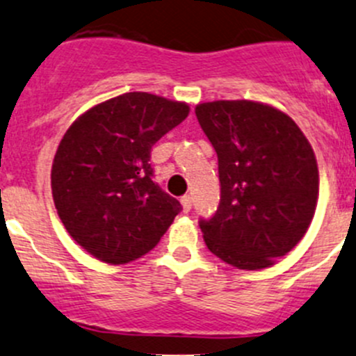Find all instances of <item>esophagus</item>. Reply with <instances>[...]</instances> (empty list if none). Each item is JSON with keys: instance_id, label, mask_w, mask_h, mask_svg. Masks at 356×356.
Returning <instances> with one entry per match:
<instances>
[{"instance_id": "esophagus-1", "label": "esophagus", "mask_w": 356, "mask_h": 356, "mask_svg": "<svg viewBox=\"0 0 356 356\" xmlns=\"http://www.w3.org/2000/svg\"><path fill=\"white\" fill-rule=\"evenodd\" d=\"M179 202H181L183 213H188V211L192 209V197L190 195H183L181 199H179Z\"/></svg>"}]
</instances>
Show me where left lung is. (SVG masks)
I'll use <instances>...</instances> for the list:
<instances>
[{"label":"left lung","mask_w":356,"mask_h":356,"mask_svg":"<svg viewBox=\"0 0 356 356\" xmlns=\"http://www.w3.org/2000/svg\"><path fill=\"white\" fill-rule=\"evenodd\" d=\"M218 156L221 195L200 220L207 249L241 270L268 268L305 237L318 200V168L296 122L252 100L195 107Z\"/></svg>","instance_id":"obj_1"}]
</instances>
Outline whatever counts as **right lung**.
Returning <instances> with one entry per match:
<instances>
[{"label":"right lung","instance_id":"add662e5","mask_svg":"<svg viewBox=\"0 0 356 356\" xmlns=\"http://www.w3.org/2000/svg\"><path fill=\"white\" fill-rule=\"evenodd\" d=\"M188 112L185 102L133 91L70 124L51 166V193L63 227L84 251L124 265L159 244L181 204L152 179L150 150Z\"/></svg>","mask_w":356,"mask_h":356}]
</instances>
